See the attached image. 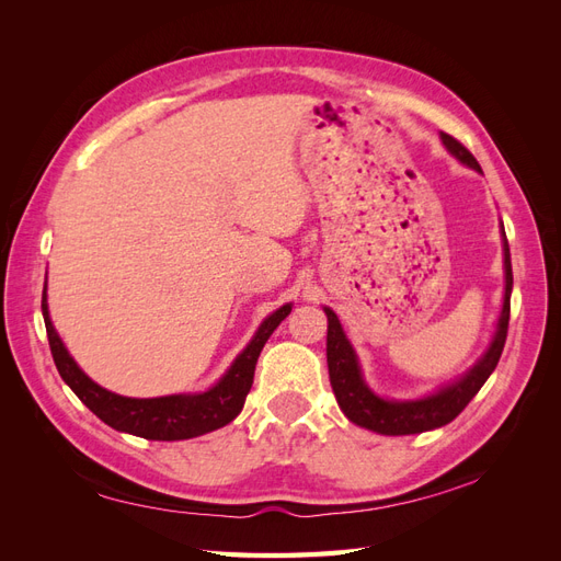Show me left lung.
Listing matches in <instances>:
<instances>
[{"mask_svg":"<svg viewBox=\"0 0 561 561\" xmlns=\"http://www.w3.org/2000/svg\"><path fill=\"white\" fill-rule=\"evenodd\" d=\"M439 138H443L451 157H456L468 168H474V171L482 173L478 159H474L461 142L447 133H439ZM503 257H505V297H503V309L499 316L494 339H491V344L482 358L474 363L461 379L443 390H437V393L428 398L383 400L377 393H371L369 386L363 379L358 355H355L351 342L342 330V322H339L332 309H325L330 383L336 396V402L342 407V412L348 416V421L381 435H414V433L447 426L449 421H454L466 410V404L478 396V390L484 386L491 371L496 369L505 346L507 320H511V293H513V264H511V248H507V239H503Z\"/></svg>","mask_w":561,"mask_h":561,"instance_id":"1","label":"left lung"}]
</instances>
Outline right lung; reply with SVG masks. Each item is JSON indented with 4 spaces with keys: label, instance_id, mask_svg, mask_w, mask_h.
I'll return each instance as SVG.
<instances>
[{
    "label": "right lung",
    "instance_id": "right-lung-1",
    "mask_svg": "<svg viewBox=\"0 0 561 561\" xmlns=\"http://www.w3.org/2000/svg\"><path fill=\"white\" fill-rule=\"evenodd\" d=\"M290 311L293 304H285L276 313H271L260 325L257 334L252 336V342L245 346V351L233 360L227 375L213 388L194 396H165L140 400L116 396L112 390L98 386L93 379L83 375L72 355L67 353L54 322L48 318L46 287L42 295V313L46 322L48 346L62 381L70 386L75 390V396L87 404L98 419H103L107 426L147 439H190L222 428L229 421L239 416L252 388L254 365H257L266 339L274 334V330L280 325V320H285V316Z\"/></svg>",
    "mask_w": 561,
    "mask_h": 561
}]
</instances>
